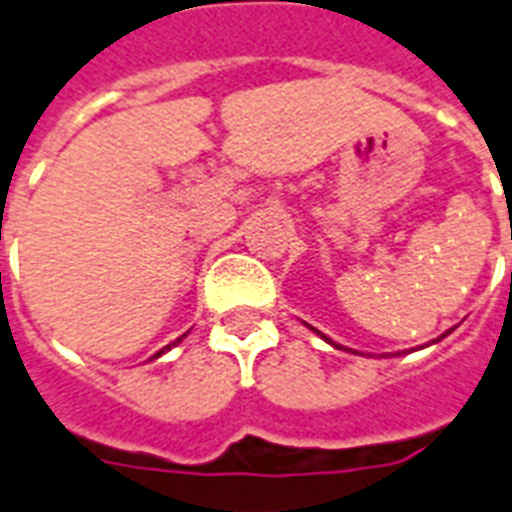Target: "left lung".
Instances as JSON below:
<instances>
[{"instance_id": "1", "label": "left lung", "mask_w": 512, "mask_h": 512, "mask_svg": "<svg viewBox=\"0 0 512 512\" xmlns=\"http://www.w3.org/2000/svg\"><path fill=\"white\" fill-rule=\"evenodd\" d=\"M324 340H327V337H324ZM329 342H332V340H329ZM332 345H335V342H332ZM337 348H340V345H337Z\"/></svg>"}]
</instances>
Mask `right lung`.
Returning <instances> with one entry per match:
<instances>
[{"label":"right lung","mask_w":512,"mask_h":512,"mask_svg":"<svg viewBox=\"0 0 512 512\" xmlns=\"http://www.w3.org/2000/svg\"><path fill=\"white\" fill-rule=\"evenodd\" d=\"M183 337H185V335H183ZM177 342H180V340H177ZM172 345H175V342H172ZM167 348H170V345H167ZM162 353H164V350H159V353H156V356H162ZM156 356H154V358H156Z\"/></svg>","instance_id":"right-lung-1"}]
</instances>
